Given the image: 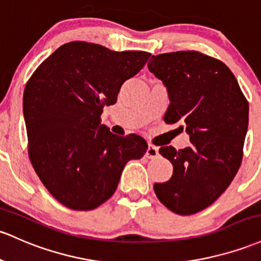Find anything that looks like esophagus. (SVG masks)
Instances as JSON below:
<instances>
[{
    "mask_svg": "<svg viewBox=\"0 0 261 261\" xmlns=\"http://www.w3.org/2000/svg\"><path fill=\"white\" fill-rule=\"evenodd\" d=\"M159 156V147L154 145H148L147 150H146V157L147 159H156Z\"/></svg>",
    "mask_w": 261,
    "mask_h": 261,
    "instance_id": "34e87169",
    "label": "esophagus"
}]
</instances>
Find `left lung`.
Wrapping results in <instances>:
<instances>
[{
  "mask_svg": "<svg viewBox=\"0 0 261 261\" xmlns=\"http://www.w3.org/2000/svg\"><path fill=\"white\" fill-rule=\"evenodd\" d=\"M147 67L168 90L165 122H179L191 139L183 150L160 148L173 173L153 190L165 207L190 216L216 202L236 177L248 130V100L227 65L200 51L152 56Z\"/></svg>",
  "mask_w": 261,
  "mask_h": 261,
  "instance_id": "8db88e82",
  "label": "left lung"
}]
</instances>
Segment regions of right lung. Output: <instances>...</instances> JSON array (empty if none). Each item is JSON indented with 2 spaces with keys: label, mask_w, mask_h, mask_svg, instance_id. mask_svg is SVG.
Returning <instances> with one entry per match:
<instances>
[{
  "label": "right lung",
  "mask_w": 261,
  "mask_h": 261,
  "mask_svg": "<svg viewBox=\"0 0 261 261\" xmlns=\"http://www.w3.org/2000/svg\"><path fill=\"white\" fill-rule=\"evenodd\" d=\"M150 56L69 42L42 62L25 84L28 156L44 187L67 208L91 211L107 202L126 163L147 150L141 136L114 135L100 116Z\"/></svg>",
  "instance_id": "1"
}]
</instances>
